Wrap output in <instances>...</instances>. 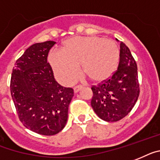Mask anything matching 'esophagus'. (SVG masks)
I'll use <instances>...</instances> for the list:
<instances>
[{"label":"esophagus","mask_w":160,"mask_h":160,"mask_svg":"<svg viewBox=\"0 0 160 160\" xmlns=\"http://www.w3.org/2000/svg\"><path fill=\"white\" fill-rule=\"evenodd\" d=\"M81 88H82V86H76L74 88V92H75V93H76V92H79Z\"/></svg>","instance_id":"esophagus-1"}]
</instances>
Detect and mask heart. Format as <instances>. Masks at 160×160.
<instances>
[{"label": "heart", "mask_w": 160, "mask_h": 160, "mask_svg": "<svg viewBox=\"0 0 160 160\" xmlns=\"http://www.w3.org/2000/svg\"><path fill=\"white\" fill-rule=\"evenodd\" d=\"M119 49L112 40L96 37H74L64 42L62 49H53L49 62L61 84L74 82L80 71L93 82L109 79L118 67Z\"/></svg>", "instance_id": "heart-1"}]
</instances>
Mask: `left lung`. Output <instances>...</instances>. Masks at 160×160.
I'll return each instance as SVG.
<instances>
[{"mask_svg":"<svg viewBox=\"0 0 160 160\" xmlns=\"http://www.w3.org/2000/svg\"><path fill=\"white\" fill-rule=\"evenodd\" d=\"M119 47L117 71L109 80L92 87L91 106L97 115L107 122L125 117L136 104L140 92L136 62L124 43L120 42Z\"/></svg>","mask_w":160,"mask_h":160,"instance_id":"1","label":"left lung"}]
</instances>
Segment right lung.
Here are the masks:
<instances>
[{
  "label": "right lung",
  "mask_w": 160,
  "mask_h": 160,
  "mask_svg": "<svg viewBox=\"0 0 160 160\" xmlns=\"http://www.w3.org/2000/svg\"><path fill=\"white\" fill-rule=\"evenodd\" d=\"M54 41L36 43L16 61L10 92L18 118L32 132L52 136L63 129L74 91L55 80L47 62Z\"/></svg>",
  "instance_id": "right-lung-1"
}]
</instances>
